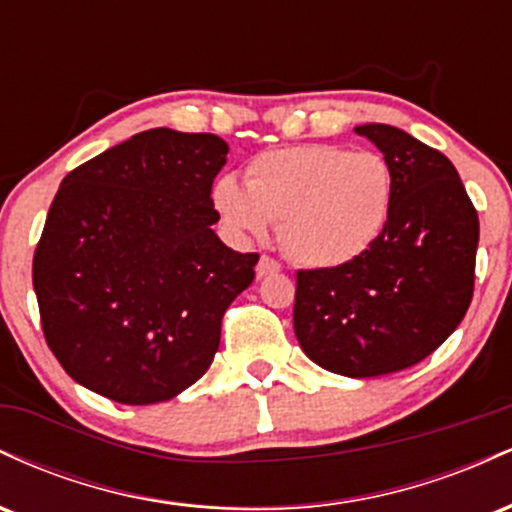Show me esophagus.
I'll return each mask as SVG.
<instances>
[{
  "mask_svg": "<svg viewBox=\"0 0 512 512\" xmlns=\"http://www.w3.org/2000/svg\"><path fill=\"white\" fill-rule=\"evenodd\" d=\"M276 272H281V264L274 260V257H267V255H262L260 257V262H257V276H269V274H276Z\"/></svg>",
  "mask_w": 512,
  "mask_h": 512,
  "instance_id": "esophagus-1",
  "label": "esophagus"
}]
</instances>
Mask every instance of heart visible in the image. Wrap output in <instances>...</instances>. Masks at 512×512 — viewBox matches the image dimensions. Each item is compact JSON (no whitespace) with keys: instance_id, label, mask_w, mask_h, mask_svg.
Here are the masks:
<instances>
[{"instance_id":"1","label":"heart","mask_w":512,"mask_h":512,"mask_svg":"<svg viewBox=\"0 0 512 512\" xmlns=\"http://www.w3.org/2000/svg\"><path fill=\"white\" fill-rule=\"evenodd\" d=\"M395 180L378 151L298 144L264 151L245 168V187L231 175L214 182L211 202L236 238H262L279 221L291 260L330 269L349 264L383 236Z\"/></svg>"}]
</instances>
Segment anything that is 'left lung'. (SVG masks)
<instances>
[{
	"instance_id": "8db88e82",
	"label": "left lung",
	"mask_w": 512,
	"mask_h": 512,
	"mask_svg": "<svg viewBox=\"0 0 512 512\" xmlns=\"http://www.w3.org/2000/svg\"><path fill=\"white\" fill-rule=\"evenodd\" d=\"M354 132L390 163V221L349 264L296 274L293 330L317 366L375 378L424 361L457 330L474 293L479 216L448 156L390 125Z\"/></svg>"
}]
</instances>
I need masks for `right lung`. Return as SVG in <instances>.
<instances>
[{
  "label": "right lung",
  "mask_w": 512,
  "mask_h": 512,
  "mask_svg": "<svg viewBox=\"0 0 512 512\" xmlns=\"http://www.w3.org/2000/svg\"><path fill=\"white\" fill-rule=\"evenodd\" d=\"M216 134L146 129L62 180L33 255L45 342L79 385L156 404L214 361L221 320L255 279L257 252L214 233Z\"/></svg>",
  "instance_id": "1"
}]
</instances>
